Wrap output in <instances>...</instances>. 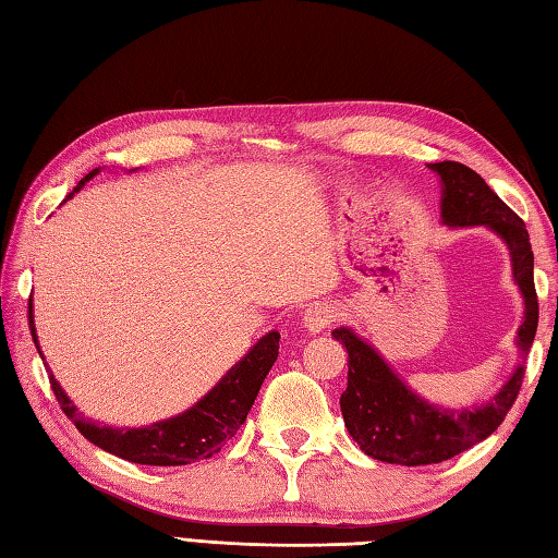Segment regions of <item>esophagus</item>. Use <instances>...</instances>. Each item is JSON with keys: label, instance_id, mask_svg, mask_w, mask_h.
Returning <instances> with one entry per match:
<instances>
[{"label": "esophagus", "instance_id": "34e87169", "mask_svg": "<svg viewBox=\"0 0 558 558\" xmlns=\"http://www.w3.org/2000/svg\"><path fill=\"white\" fill-rule=\"evenodd\" d=\"M338 310L330 304H314L310 310L304 312V328L310 330V333H322L324 328H328L330 324L336 322Z\"/></svg>", "mask_w": 558, "mask_h": 558}]
</instances>
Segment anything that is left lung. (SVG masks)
<instances>
[{"label":"left lung","instance_id":"1","mask_svg":"<svg viewBox=\"0 0 558 558\" xmlns=\"http://www.w3.org/2000/svg\"><path fill=\"white\" fill-rule=\"evenodd\" d=\"M441 174V218L453 228L487 225L511 248L513 278L525 298V322L518 330L520 357H527L537 333L539 304L535 292V256H532L525 222L496 196L482 177L462 162L444 160L429 165ZM333 338L348 350V388L340 396L342 420L350 436L366 456L393 465H434L484 441L499 429L513 408L525 376V364L492 398L472 410H444L417 398L400 381L393 369L378 357L372 345L336 328Z\"/></svg>","mask_w":558,"mask_h":558}]
</instances>
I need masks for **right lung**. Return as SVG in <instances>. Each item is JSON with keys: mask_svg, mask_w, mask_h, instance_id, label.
Instances as JSON below:
<instances>
[{"mask_svg": "<svg viewBox=\"0 0 558 558\" xmlns=\"http://www.w3.org/2000/svg\"><path fill=\"white\" fill-rule=\"evenodd\" d=\"M93 174H98V170L83 177L66 198L81 192V186L86 184ZM28 324L35 348L40 352L38 336H35L31 300ZM278 330H270V333L260 338L256 345L248 350V354H244V360L236 362L232 369L220 378V384L213 388L204 400H198L192 410H186L180 417L144 426V429H112V426H98L96 422H88L74 408V402L64 396V390L59 388L52 374L50 384L59 408L64 410L66 417L74 422L76 429L86 436L90 444H96L98 448L108 450V453L117 458L138 462V465H189V462L216 456L246 422V414L254 405L260 384H264L272 362L278 360Z\"/></svg>", "mask_w": 558, "mask_h": 558, "instance_id": "add662e5", "label": "right lung"}]
</instances>
